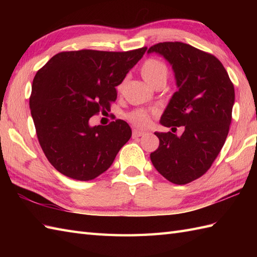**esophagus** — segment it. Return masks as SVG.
I'll list each match as a JSON object with an SVG mask.
<instances>
[{
    "instance_id": "esophagus-1",
    "label": "esophagus",
    "mask_w": 257,
    "mask_h": 257,
    "mask_svg": "<svg viewBox=\"0 0 257 257\" xmlns=\"http://www.w3.org/2000/svg\"><path fill=\"white\" fill-rule=\"evenodd\" d=\"M144 135H146V132H144V130L134 129V132H133V137H134V138L141 137V136H144Z\"/></svg>"
}]
</instances>
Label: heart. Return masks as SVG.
Listing matches in <instances>:
<instances>
[{
  "mask_svg": "<svg viewBox=\"0 0 257 257\" xmlns=\"http://www.w3.org/2000/svg\"><path fill=\"white\" fill-rule=\"evenodd\" d=\"M141 75L147 83L151 86H156L161 81H167L168 68L162 62L155 58L147 59L141 66ZM128 119L136 125L144 127L149 122V113L145 110H135L128 114Z\"/></svg>",
  "mask_w": 257,
  "mask_h": 257,
  "instance_id": "1",
  "label": "heart"
}]
</instances>
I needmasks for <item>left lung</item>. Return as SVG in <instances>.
<instances>
[{
	"label": "left lung",
	"mask_w": 257,
	"mask_h": 257,
	"mask_svg": "<svg viewBox=\"0 0 257 257\" xmlns=\"http://www.w3.org/2000/svg\"><path fill=\"white\" fill-rule=\"evenodd\" d=\"M171 65L177 91L169 100L160 123L181 127V136L155 133L159 148L150 159L157 171L169 181L185 184L209 170L224 145L235 99L234 86L215 56L181 42L151 46Z\"/></svg>",
	"instance_id": "8db88e82"
}]
</instances>
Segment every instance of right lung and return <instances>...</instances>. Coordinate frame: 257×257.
<instances>
[{
  "label": "right lung",
  "mask_w": 257,
  "mask_h": 257,
  "mask_svg": "<svg viewBox=\"0 0 257 257\" xmlns=\"http://www.w3.org/2000/svg\"><path fill=\"white\" fill-rule=\"evenodd\" d=\"M147 47L129 52L83 50L53 56L36 73L30 98L38 141L51 165L64 176L89 181L112 165L132 137L123 120L89 124L108 110L120 85Z\"/></svg>",
  "instance_id": "1"
}]
</instances>
